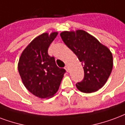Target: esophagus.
I'll return each instance as SVG.
<instances>
[{
    "instance_id": "1",
    "label": "esophagus",
    "mask_w": 125,
    "mask_h": 125,
    "mask_svg": "<svg viewBox=\"0 0 125 125\" xmlns=\"http://www.w3.org/2000/svg\"><path fill=\"white\" fill-rule=\"evenodd\" d=\"M65 70H66V71H67V72H68V65H65Z\"/></svg>"
}]
</instances>
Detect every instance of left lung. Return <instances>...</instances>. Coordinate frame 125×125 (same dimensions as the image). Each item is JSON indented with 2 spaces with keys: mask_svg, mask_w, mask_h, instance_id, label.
Here are the masks:
<instances>
[{
  "mask_svg": "<svg viewBox=\"0 0 125 125\" xmlns=\"http://www.w3.org/2000/svg\"><path fill=\"white\" fill-rule=\"evenodd\" d=\"M60 36L66 46L73 51L83 66L84 77L76 84L83 93H92L105 85L113 69L111 51L83 30L62 32Z\"/></svg>",
  "mask_w": 125,
  "mask_h": 125,
  "instance_id": "obj_1",
  "label": "left lung"
}]
</instances>
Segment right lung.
Returning a JSON list of instances; mask_svg holds the SVG:
<instances>
[{
    "label": "right lung",
    "instance_id": "add662e5",
    "mask_svg": "<svg viewBox=\"0 0 125 125\" xmlns=\"http://www.w3.org/2000/svg\"><path fill=\"white\" fill-rule=\"evenodd\" d=\"M57 35L58 32L41 34L31 42L19 59L18 72L23 83L30 93L42 99L51 97L58 91L66 72L48 53Z\"/></svg>",
    "mask_w": 125,
    "mask_h": 125
}]
</instances>
